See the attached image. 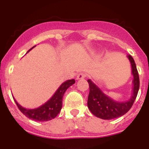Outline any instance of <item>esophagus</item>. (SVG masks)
Here are the masks:
<instances>
[{
	"label": "esophagus",
	"instance_id": "obj_1",
	"mask_svg": "<svg viewBox=\"0 0 149 149\" xmlns=\"http://www.w3.org/2000/svg\"><path fill=\"white\" fill-rule=\"evenodd\" d=\"M86 73H85V72H79V73L77 74V79H84V78H86Z\"/></svg>",
	"mask_w": 149,
	"mask_h": 149
}]
</instances>
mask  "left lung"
<instances>
[{
	"mask_svg": "<svg viewBox=\"0 0 149 149\" xmlns=\"http://www.w3.org/2000/svg\"><path fill=\"white\" fill-rule=\"evenodd\" d=\"M132 65V74L133 75V88L132 97L127 101H116L106 95L91 79L87 82L90 86V93L87 100V106L93 115L104 120H111L124 115L129 111L134 104L139 90V77L136 65L132 56L127 55Z\"/></svg>",
	"mask_w": 149,
	"mask_h": 149,
	"instance_id": "obj_1",
	"label": "left lung"
}]
</instances>
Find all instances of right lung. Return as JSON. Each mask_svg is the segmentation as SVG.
<instances>
[{
  "label": "right lung",
  "instance_id": "right-lung-1",
  "mask_svg": "<svg viewBox=\"0 0 149 149\" xmlns=\"http://www.w3.org/2000/svg\"><path fill=\"white\" fill-rule=\"evenodd\" d=\"M35 47V46H34ZM34 47L27 52V53L30 50H31ZM75 84V79H68L66 81L61 84V86L56 91L53 96L50 98L47 102L42 104V106L38 107L37 108L27 109L21 106L16 100L14 98L15 102L17 104V107L19 108L22 113H24L27 118H30L31 120L36 121H47L53 119L58 115L59 111L62 109L63 106V97L64 93L70 86Z\"/></svg>",
  "mask_w": 149,
  "mask_h": 149
}]
</instances>
